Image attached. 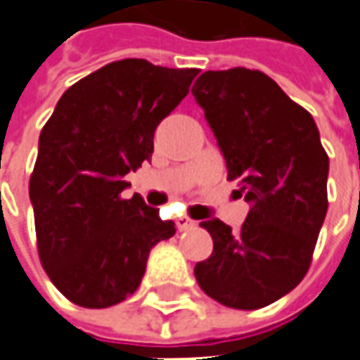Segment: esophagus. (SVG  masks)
I'll return each instance as SVG.
<instances>
[{
    "instance_id": "obj_1",
    "label": "esophagus",
    "mask_w": 360,
    "mask_h": 360,
    "mask_svg": "<svg viewBox=\"0 0 360 360\" xmlns=\"http://www.w3.org/2000/svg\"><path fill=\"white\" fill-rule=\"evenodd\" d=\"M195 226H197V222L191 221L187 217H181L179 221H177V229H179V231H191V229H195Z\"/></svg>"
}]
</instances>
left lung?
<instances>
[{"mask_svg": "<svg viewBox=\"0 0 360 360\" xmlns=\"http://www.w3.org/2000/svg\"><path fill=\"white\" fill-rule=\"evenodd\" d=\"M191 92L229 179L252 205L238 232L219 219L200 222L212 254L195 266V278L214 302L260 309L307 274L327 214L329 158L311 114L260 70H207Z\"/></svg>", "mask_w": 360, "mask_h": 360, "instance_id": "8db88e82", "label": "left lung"}]
</instances>
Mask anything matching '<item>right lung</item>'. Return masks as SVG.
<instances>
[{
    "label": "right lung",
    "instance_id": "right-lung-1",
    "mask_svg": "<svg viewBox=\"0 0 360 360\" xmlns=\"http://www.w3.org/2000/svg\"><path fill=\"white\" fill-rule=\"evenodd\" d=\"M197 68L124 58L68 88L39 136L29 183L39 258L51 282L80 307L102 309L138 290L149 250L175 222L124 177L151 160L153 134L189 92Z\"/></svg>",
    "mask_w": 360,
    "mask_h": 360
}]
</instances>
